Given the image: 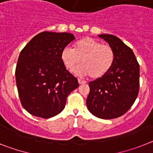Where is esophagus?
<instances>
[{
	"label": "esophagus",
	"mask_w": 153,
	"mask_h": 153,
	"mask_svg": "<svg viewBox=\"0 0 153 153\" xmlns=\"http://www.w3.org/2000/svg\"><path fill=\"white\" fill-rule=\"evenodd\" d=\"M78 82H79V83L80 85H82V84H85L86 83V82L84 80H82V79H78Z\"/></svg>",
	"instance_id": "esophagus-1"
}]
</instances>
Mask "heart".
Masks as SVG:
<instances>
[{
  "instance_id": "heart-1",
  "label": "heart",
  "mask_w": 153,
  "mask_h": 153,
  "mask_svg": "<svg viewBox=\"0 0 153 153\" xmlns=\"http://www.w3.org/2000/svg\"><path fill=\"white\" fill-rule=\"evenodd\" d=\"M61 60L67 68L80 75H89L91 79H100L110 71L115 61V52L109 45L85 37L74 43V49L66 47L61 51Z\"/></svg>"
}]
</instances>
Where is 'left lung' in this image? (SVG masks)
I'll return each mask as SVG.
<instances>
[{
	"instance_id": "1",
	"label": "left lung",
	"mask_w": 153,
	"mask_h": 153,
	"mask_svg": "<svg viewBox=\"0 0 153 153\" xmlns=\"http://www.w3.org/2000/svg\"><path fill=\"white\" fill-rule=\"evenodd\" d=\"M115 52L114 65L100 79L88 82L86 105L89 112L101 119L122 116L134 104L139 91L140 68L131 49L118 37L99 35Z\"/></svg>"
}]
</instances>
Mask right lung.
<instances>
[{"label": "right lung", "mask_w": 153, "mask_h": 153, "mask_svg": "<svg viewBox=\"0 0 153 153\" xmlns=\"http://www.w3.org/2000/svg\"><path fill=\"white\" fill-rule=\"evenodd\" d=\"M75 39L68 33L43 32L22 50L15 80L22 106L30 114L51 118L64 110L67 98L79 87L65 68L61 51Z\"/></svg>", "instance_id": "add662e5"}]
</instances>
